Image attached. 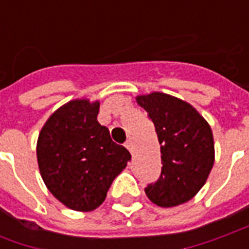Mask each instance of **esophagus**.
Wrapping results in <instances>:
<instances>
[{
  "mask_svg": "<svg viewBox=\"0 0 249 249\" xmlns=\"http://www.w3.org/2000/svg\"><path fill=\"white\" fill-rule=\"evenodd\" d=\"M125 148L130 152V153H133V144H132V141L128 140L125 142Z\"/></svg>",
  "mask_w": 249,
  "mask_h": 249,
  "instance_id": "34e87169",
  "label": "esophagus"
}]
</instances>
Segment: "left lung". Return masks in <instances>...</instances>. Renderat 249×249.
I'll return each instance as SVG.
<instances>
[{"label": "left lung", "instance_id": "left-lung-1", "mask_svg": "<svg viewBox=\"0 0 249 249\" xmlns=\"http://www.w3.org/2000/svg\"><path fill=\"white\" fill-rule=\"evenodd\" d=\"M136 101L153 121L161 151V175L145 188L146 196L162 208L187 203L213 167L211 126L191 104L165 93L137 96Z\"/></svg>", "mask_w": 249, "mask_h": 249}]
</instances>
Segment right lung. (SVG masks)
Masks as SVG:
<instances>
[{"label": "right lung", "instance_id": "right-lung-1", "mask_svg": "<svg viewBox=\"0 0 249 249\" xmlns=\"http://www.w3.org/2000/svg\"><path fill=\"white\" fill-rule=\"evenodd\" d=\"M100 103L71 100L42 126L37 161L46 188L65 207L89 212L104 203L109 187L130 160L97 121Z\"/></svg>", "mask_w": 249, "mask_h": 249}]
</instances>
